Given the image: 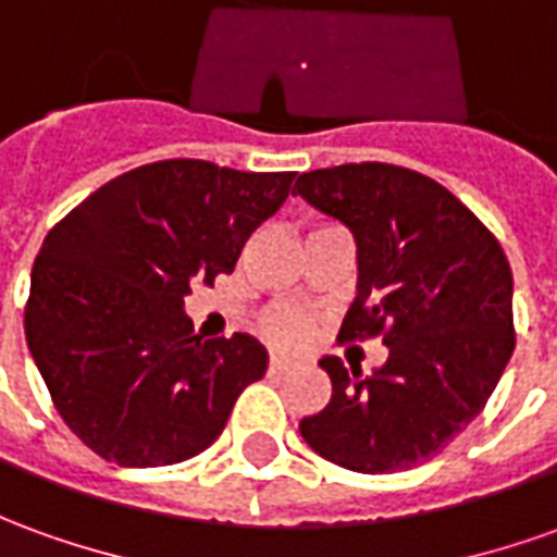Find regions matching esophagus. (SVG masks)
Wrapping results in <instances>:
<instances>
[{
	"mask_svg": "<svg viewBox=\"0 0 557 557\" xmlns=\"http://www.w3.org/2000/svg\"><path fill=\"white\" fill-rule=\"evenodd\" d=\"M292 368L289 359H283V356H271L268 359V373H286Z\"/></svg>",
	"mask_w": 557,
	"mask_h": 557,
	"instance_id": "34e87169",
	"label": "esophagus"
}]
</instances>
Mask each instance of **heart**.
Wrapping results in <instances>:
<instances>
[{"instance_id":"1","label":"heart","mask_w":557,"mask_h":557,"mask_svg":"<svg viewBox=\"0 0 557 557\" xmlns=\"http://www.w3.org/2000/svg\"><path fill=\"white\" fill-rule=\"evenodd\" d=\"M259 332L268 344L292 349V346H301L307 341L310 319L295 313V310H286V307H277V310H268L265 317L259 319Z\"/></svg>"}]
</instances>
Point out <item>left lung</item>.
Listing matches in <instances>:
<instances>
[{"mask_svg": "<svg viewBox=\"0 0 557 557\" xmlns=\"http://www.w3.org/2000/svg\"><path fill=\"white\" fill-rule=\"evenodd\" d=\"M292 193L356 235L359 295L341 337L388 346L373 376L334 356L319 361L332 400L301 419V437L359 473L422 465L480 416L512 356L507 256L446 186L400 165L307 171Z\"/></svg>", "mask_w": 557, "mask_h": 557, "instance_id": "1", "label": "left lung"}]
</instances>
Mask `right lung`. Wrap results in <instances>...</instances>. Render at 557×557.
I'll return each mask as SVG.
<instances>
[{
	"instance_id": "add662e5",
	"label": "right lung",
	"mask_w": 557,
	"mask_h": 557,
	"mask_svg": "<svg viewBox=\"0 0 557 557\" xmlns=\"http://www.w3.org/2000/svg\"><path fill=\"white\" fill-rule=\"evenodd\" d=\"M292 181L162 159L99 186L48 232L26 344L62 422L104 461L162 468L205 453L265 376V346L250 334L201 341L184 298L232 274Z\"/></svg>"
}]
</instances>
